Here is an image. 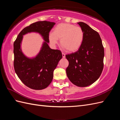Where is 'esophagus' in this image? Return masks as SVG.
Instances as JSON below:
<instances>
[{"mask_svg": "<svg viewBox=\"0 0 120 120\" xmlns=\"http://www.w3.org/2000/svg\"><path fill=\"white\" fill-rule=\"evenodd\" d=\"M62 56H63V57L64 58L66 57V54H65L64 53H62Z\"/></svg>", "mask_w": 120, "mask_h": 120, "instance_id": "34e87169", "label": "esophagus"}]
</instances>
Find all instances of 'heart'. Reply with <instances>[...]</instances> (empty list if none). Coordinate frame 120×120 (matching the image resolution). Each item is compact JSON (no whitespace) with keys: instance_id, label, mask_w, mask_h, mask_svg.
<instances>
[{"instance_id":"obj_1","label":"heart","mask_w":120,"mask_h":120,"mask_svg":"<svg viewBox=\"0 0 120 120\" xmlns=\"http://www.w3.org/2000/svg\"><path fill=\"white\" fill-rule=\"evenodd\" d=\"M49 38L53 45L56 44L57 39H60V45L67 52H75L82 45L84 33L80 27L70 23H61L53 28Z\"/></svg>"}]
</instances>
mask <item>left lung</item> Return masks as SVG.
<instances>
[{"label":"left lung","instance_id":"1","mask_svg":"<svg viewBox=\"0 0 120 120\" xmlns=\"http://www.w3.org/2000/svg\"><path fill=\"white\" fill-rule=\"evenodd\" d=\"M78 23L84 33V39L78 51L66 55L69 62L66 72L73 84L85 87L95 82L102 72L104 49L97 31L84 22Z\"/></svg>","mask_w":120,"mask_h":120}]
</instances>
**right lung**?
<instances>
[{
	"mask_svg": "<svg viewBox=\"0 0 120 120\" xmlns=\"http://www.w3.org/2000/svg\"><path fill=\"white\" fill-rule=\"evenodd\" d=\"M55 24L47 21L32 23L21 31L14 42V70L21 81L30 89L40 90L47 88L52 80L54 70L62 58L60 50L51 49L48 45L49 33ZM31 32L39 33L45 40L40 52L32 59L25 56L20 48L23 35Z\"/></svg>",
	"mask_w": 120,
	"mask_h": 120,
	"instance_id": "right-lung-1",
	"label": "right lung"
}]
</instances>
